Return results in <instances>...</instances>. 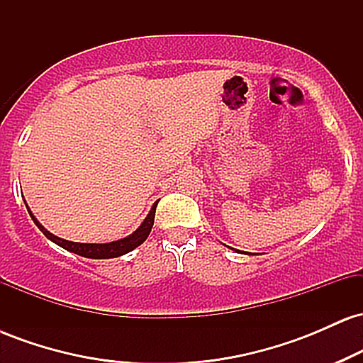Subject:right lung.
Returning a JSON list of instances; mask_svg holds the SVG:
<instances>
[{
  "label": "right lung",
  "instance_id": "add662e5",
  "mask_svg": "<svg viewBox=\"0 0 363 363\" xmlns=\"http://www.w3.org/2000/svg\"><path fill=\"white\" fill-rule=\"evenodd\" d=\"M155 208H157V203L153 205L152 210H150L148 216L145 218V222L140 225L138 230L133 232L129 237H124V239L114 240V242H107V244H80V242H72V240L60 239V237L52 235L51 232L45 230L43 225L37 222V218L32 215V211H28V213H30L32 220H34L37 227L40 228V232H43L48 239H51L52 242H56L57 245H61L62 249H66V251L74 252L83 257H90V259H109V257H119L123 256V254L133 251V249H136L140 244H143L145 240H147L150 232H152L153 220H155Z\"/></svg>",
  "mask_w": 363,
  "mask_h": 363
}]
</instances>
